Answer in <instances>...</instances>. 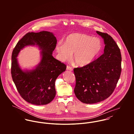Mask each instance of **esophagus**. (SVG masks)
I'll use <instances>...</instances> for the list:
<instances>
[{"label": "esophagus", "mask_w": 134, "mask_h": 134, "mask_svg": "<svg viewBox=\"0 0 134 134\" xmlns=\"http://www.w3.org/2000/svg\"><path fill=\"white\" fill-rule=\"evenodd\" d=\"M66 70H69V71H73V68H72V67H71V66H66Z\"/></svg>", "instance_id": "esophagus-1"}]
</instances>
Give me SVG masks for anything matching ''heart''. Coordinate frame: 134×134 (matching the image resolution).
<instances>
[{"label": "heart", "instance_id": "b5f03b06", "mask_svg": "<svg viewBox=\"0 0 134 134\" xmlns=\"http://www.w3.org/2000/svg\"><path fill=\"white\" fill-rule=\"evenodd\" d=\"M102 48V42L99 38L83 34L72 33L66 38L65 43H58L56 50L60 61L70 60L74 53L73 60L77 65L85 66L96 59Z\"/></svg>", "mask_w": 134, "mask_h": 134}]
</instances>
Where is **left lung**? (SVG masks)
Returning <instances> with one entry per match:
<instances>
[{"mask_svg":"<svg viewBox=\"0 0 134 134\" xmlns=\"http://www.w3.org/2000/svg\"><path fill=\"white\" fill-rule=\"evenodd\" d=\"M104 39V53L90 64L74 69L76 78L74 93L85 104H94L111 95L121 72L120 49L113 38L96 31Z\"/></svg>","mask_w":134,"mask_h":134,"instance_id":"1","label":"left lung"}]
</instances>
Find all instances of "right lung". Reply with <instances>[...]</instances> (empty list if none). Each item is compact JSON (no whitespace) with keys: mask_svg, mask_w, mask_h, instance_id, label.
I'll list each match as a JSON object with an SVG mask.
<instances>
[{"mask_svg":"<svg viewBox=\"0 0 134 134\" xmlns=\"http://www.w3.org/2000/svg\"><path fill=\"white\" fill-rule=\"evenodd\" d=\"M57 39L51 32H28L18 42L12 54L11 75L16 89L26 102L36 105H46L56 96L55 81L66 66L52 56ZM37 46L41 50L40 63L32 70H23L17 57L27 46Z\"/></svg>","mask_w":134,"mask_h":134,"instance_id":"obj_1","label":"right lung"}]
</instances>
